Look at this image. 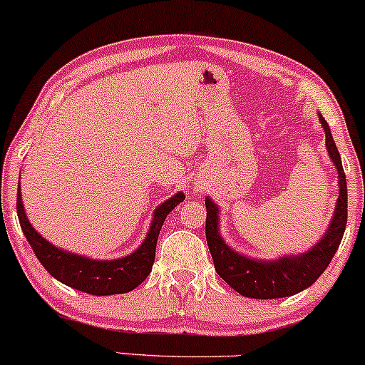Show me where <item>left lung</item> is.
<instances>
[{
    "label": "left lung",
    "mask_w": 365,
    "mask_h": 365,
    "mask_svg": "<svg viewBox=\"0 0 365 365\" xmlns=\"http://www.w3.org/2000/svg\"><path fill=\"white\" fill-rule=\"evenodd\" d=\"M326 133V146L331 160L338 170L339 196L326 235L319 243L300 255L281 257L276 260H255L247 255L235 252L224 243L219 235V207L210 198H205L207 205V235L208 250L214 259L215 271L224 281L247 298L271 300V298H284L304 292L319 279L336 250L341 243L343 232L346 227V179L341 165L336 143L333 141L331 130L324 117H319Z\"/></svg>",
    "instance_id": "1"
}]
</instances>
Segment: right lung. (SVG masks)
Instances as JSON below:
<instances>
[{
  "label": "right lung",
  "instance_id": "1",
  "mask_svg": "<svg viewBox=\"0 0 365 365\" xmlns=\"http://www.w3.org/2000/svg\"><path fill=\"white\" fill-rule=\"evenodd\" d=\"M182 200L184 195L178 193L172 196V198L165 200L162 205H158L153 214V220L150 224L148 235H146L141 247L136 252L130 253V255L115 260L88 259V257L65 252V250L55 247L50 241L44 240L27 220L20 186L17 191V214L20 227H22L29 245L34 250L36 257L43 264V267L55 279L71 286L73 289H79V292L96 294V297H106V294L133 292L134 288H138L150 276L155 262L157 240L158 235H160L163 220Z\"/></svg>",
  "mask_w": 365,
  "mask_h": 365
}]
</instances>
